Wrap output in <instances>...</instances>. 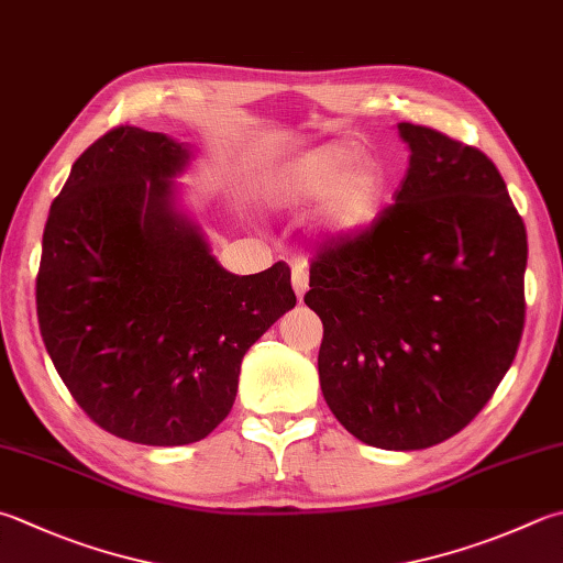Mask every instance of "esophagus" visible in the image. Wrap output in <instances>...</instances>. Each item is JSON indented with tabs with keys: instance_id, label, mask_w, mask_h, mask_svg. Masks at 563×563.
Instances as JSON below:
<instances>
[{
	"instance_id": "34e87169",
	"label": "esophagus",
	"mask_w": 563,
	"mask_h": 563,
	"mask_svg": "<svg viewBox=\"0 0 563 563\" xmlns=\"http://www.w3.org/2000/svg\"><path fill=\"white\" fill-rule=\"evenodd\" d=\"M291 286H294V291H296V296H299V299L306 294V289H309V269H306L303 264H294Z\"/></svg>"
}]
</instances>
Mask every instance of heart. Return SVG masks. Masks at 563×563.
Masks as SVG:
<instances>
[{
	"instance_id": "heart-1",
	"label": "heart",
	"mask_w": 563,
	"mask_h": 563,
	"mask_svg": "<svg viewBox=\"0 0 563 563\" xmlns=\"http://www.w3.org/2000/svg\"><path fill=\"white\" fill-rule=\"evenodd\" d=\"M286 203L321 200V228L331 238H350L375 220L385 194V174L353 142H328L289 164L282 176Z\"/></svg>"
}]
</instances>
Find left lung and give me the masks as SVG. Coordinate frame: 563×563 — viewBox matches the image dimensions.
Here are the masks:
<instances>
[{
	"instance_id": "8db88e82",
	"label": "left lung",
	"mask_w": 563,
	"mask_h": 563,
	"mask_svg": "<svg viewBox=\"0 0 563 563\" xmlns=\"http://www.w3.org/2000/svg\"><path fill=\"white\" fill-rule=\"evenodd\" d=\"M395 203L311 260L323 321L318 377L335 419L369 446L419 451L478 417L525 328L527 230L481 150L401 122Z\"/></svg>"
}]
</instances>
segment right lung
Wrapping results in <instances>:
<instances>
[{
	"label": "right lung",
	"mask_w": 563,
	"mask_h": 563,
	"mask_svg": "<svg viewBox=\"0 0 563 563\" xmlns=\"http://www.w3.org/2000/svg\"><path fill=\"white\" fill-rule=\"evenodd\" d=\"M186 144L140 126L92 142L51 206L36 277L41 338L100 429L144 446L206 439L252 343L294 309L284 262L222 269L174 206Z\"/></svg>",
	"instance_id": "obj_1"
}]
</instances>
